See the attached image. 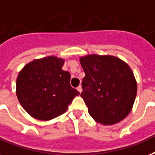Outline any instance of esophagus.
<instances>
[{
  "label": "esophagus",
  "mask_w": 155,
  "mask_h": 155,
  "mask_svg": "<svg viewBox=\"0 0 155 155\" xmlns=\"http://www.w3.org/2000/svg\"><path fill=\"white\" fill-rule=\"evenodd\" d=\"M77 90L80 92V93H81L82 92V86L80 85V86H78L77 87Z\"/></svg>",
  "instance_id": "esophagus-1"
}]
</instances>
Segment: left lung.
Wrapping results in <instances>:
<instances>
[{
  "instance_id": "1",
  "label": "left lung",
  "mask_w": 155,
  "mask_h": 155,
  "mask_svg": "<svg viewBox=\"0 0 155 155\" xmlns=\"http://www.w3.org/2000/svg\"><path fill=\"white\" fill-rule=\"evenodd\" d=\"M80 61L85 73L80 96L93 120L111 125L125 119L132 110L137 92L129 66L110 55L91 54L81 57Z\"/></svg>"
}]
</instances>
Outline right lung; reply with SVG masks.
Here are the masks:
<instances>
[{
  "label": "right lung",
  "instance_id": "1",
  "mask_svg": "<svg viewBox=\"0 0 155 155\" xmlns=\"http://www.w3.org/2000/svg\"><path fill=\"white\" fill-rule=\"evenodd\" d=\"M64 59L49 56L29 62L18 73L16 94L23 109L39 120H50L67 111L80 93L62 69Z\"/></svg>",
  "mask_w": 155,
  "mask_h": 155
}]
</instances>
